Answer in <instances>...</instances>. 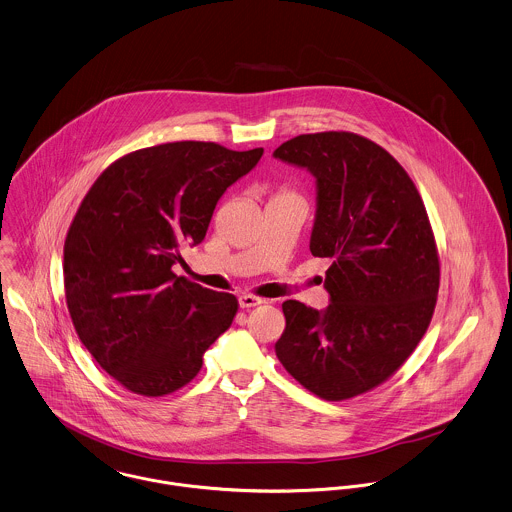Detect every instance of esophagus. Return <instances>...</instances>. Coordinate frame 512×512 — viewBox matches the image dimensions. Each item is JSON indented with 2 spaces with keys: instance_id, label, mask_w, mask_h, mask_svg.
<instances>
[{
  "instance_id": "esophagus-1",
  "label": "esophagus",
  "mask_w": 512,
  "mask_h": 512,
  "mask_svg": "<svg viewBox=\"0 0 512 512\" xmlns=\"http://www.w3.org/2000/svg\"><path fill=\"white\" fill-rule=\"evenodd\" d=\"M261 303H263V299H259L255 295H241L239 297V307L241 308H253L261 305Z\"/></svg>"
}]
</instances>
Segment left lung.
<instances>
[{
    "mask_svg": "<svg viewBox=\"0 0 512 512\" xmlns=\"http://www.w3.org/2000/svg\"><path fill=\"white\" fill-rule=\"evenodd\" d=\"M275 158L316 176L310 253L332 261V303L318 312L285 301L275 352L314 396L350 400L392 378L423 338L439 291L435 235L404 166L366 136L301 134Z\"/></svg>",
    "mask_w": 512,
    "mask_h": 512,
    "instance_id": "left-lung-1",
    "label": "left lung"
}]
</instances>
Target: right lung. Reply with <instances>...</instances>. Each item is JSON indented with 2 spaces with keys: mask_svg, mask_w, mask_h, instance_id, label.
<instances>
[{
  "mask_svg": "<svg viewBox=\"0 0 512 512\" xmlns=\"http://www.w3.org/2000/svg\"><path fill=\"white\" fill-rule=\"evenodd\" d=\"M261 156L198 140L140 148L114 160L79 205L63 249L67 308L83 346L128 392L184 388L231 326L237 299L172 265L204 241L217 200Z\"/></svg>",
  "mask_w": 512,
  "mask_h": 512,
  "instance_id": "1",
  "label": "right lung"
}]
</instances>
